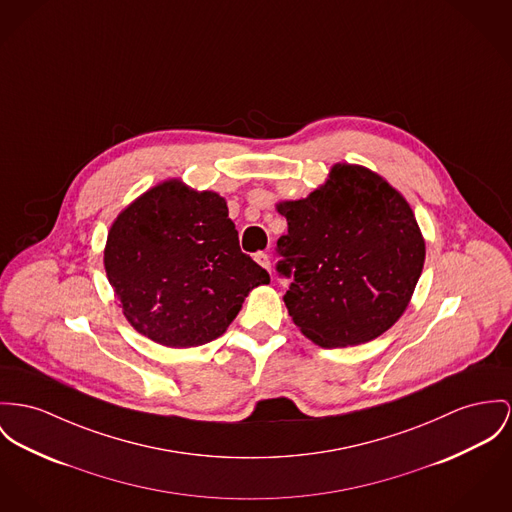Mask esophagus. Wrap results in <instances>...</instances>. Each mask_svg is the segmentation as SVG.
Listing matches in <instances>:
<instances>
[{
    "mask_svg": "<svg viewBox=\"0 0 512 512\" xmlns=\"http://www.w3.org/2000/svg\"><path fill=\"white\" fill-rule=\"evenodd\" d=\"M255 261L263 267V269H267V271H271V257L265 253V251H259V253H255Z\"/></svg>",
    "mask_w": 512,
    "mask_h": 512,
    "instance_id": "34e87169",
    "label": "esophagus"
}]
</instances>
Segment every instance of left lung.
I'll list each match as a JSON object with an SVG mask.
<instances>
[{"instance_id":"left-lung-1","label":"left lung","mask_w":512,"mask_h":512,"mask_svg":"<svg viewBox=\"0 0 512 512\" xmlns=\"http://www.w3.org/2000/svg\"><path fill=\"white\" fill-rule=\"evenodd\" d=\"M276 210L278 275L292 278L284 304L325 349L368 343L405 312L425 263V239L407 200L374 171L337 163L325 185Z\"/></svg>"}]
</instances>
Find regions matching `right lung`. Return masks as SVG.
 Listing matches in <instances>:
<instances>
[{"label": "right lung", "mask_w": 512, "mask_h": 512, "mask_svg": "<svg viewBox=\"0 0 512 512\" xmlns=\"http://www.w3.org/2000/svg\"><path fill=\"white\" fill-rule=\"evenodd\" d=\"M105 271L130 325L159 345L218 339L269 273L239 249L226 200L165 181L111 226Z\"/></svg>", "instance_id": "1"}]
</instances>
